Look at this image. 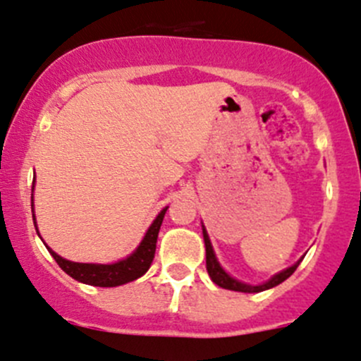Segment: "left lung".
<instances>
[{
    "label": "left lung",
    "mask_w": 361,
    "mask_h": 361,
    "mask_svg": "<svg viewBox=\"0 0 361 361\" xmlns=\"http://www.w3.org/2000/svg\"><path fill=\"white\" fill-rule=\"evenodd\" d=\"M202 235H204V245H206V269H207V274H209L211 281L214 283V285L221 286V288L225 290H234V292H243V293H258V292H264V290H269L272 288V286H278L279 283H283L285 279H288L290 276L293 274L295 269L298 267V264L302 262L300 260L297 262V264H293L292 267L285 269V271L278 272L276 276H272L269 281L262 283V285H248V283H241L238 281V279H234L232 276H228L227 272L221 269V265L218 264L216 257H214V251H213V246H211V241H209V235H207L206 228H204L202 225Z\"/></svg>",
    "instance_id": "obj_1"
}]
</instances>
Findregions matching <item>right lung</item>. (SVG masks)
I'll list each match as a JSON object with an SVG mask.
<instances>
[{
	"label": "right lung",
	"instance_id": "add662e5",
	"mask_svg": "<svg viewBox=\"0 0 361 361\" xmlns=\"http://www.w3.org/2000/svg\"><path fill=\"white\" fill-rule=\"evenodd\" d=\"M166 211L167 207H164V209L157 214V218H155L154 224L150 225V228L147 231V234H145L140 246H137L129 257L123 258V260L120 262H115V264H78V262H69L66 258L59 257V255H57L56 251L50 250L49 246H47V250L50 251L54 260L59 264V267L63 269L66 274L71 276L73 279H76V281L92 286H103V288L126 285V283L141 278V276L150 269L155 257V248H157L160 225H162Z\"/></svg>",
	"mask_w": 361,
	"mask_h": 361
}]
</instances>
